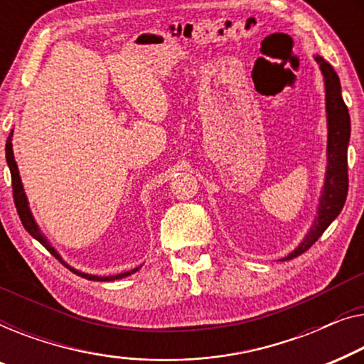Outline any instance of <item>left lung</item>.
Instances as JSON below:
<instances>
[{
	"label": "left lung",
	"instance_id": "1",
	"mask_svg": "<svg viewBox=\"0 0 364 364\" xmlns=\"http://www.w3.org/2000/svg\"><path fill=\"white\" fill-rule=\"evenodd\" d=\"M325 82V110L328 141H326V171L321 188L320 201L316 206V216L304 240L280 260H290L304 254L315 244V240L325 232V229L335 221L345 206L348 194V143H350V114L341 97V84L335 69L321 58L315 55Z\"/></svg>",
	"mask_w": 364,
	"mask_h": 364
}]
</instances>
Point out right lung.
<instances>
[{
	"label": "right lung",
	"mask_w": 364,
	"mask_h": 364,
	"mask_svg": "<svg viewBox=\"0 0 364 364\" xmlns=\"http://www.w3.org/2000/svg\"><path fill=\"white\" fill-rule=\"evenodd\" d=\"M13 130L9 133L8 140H6V161H8V166H9V171H11V180H13V196H14V204H16V209H18V214H19V219H21L23 226L26 231L33 235L36 240H39L41 244L44 245L46 249L49 250L50 254L54 255L55 259H59V262H63L65 267H68L70 272L77 274L79 277H84L87 280H95V282H112V280H117V279H124V277H129V275L135 274L136 270H140L141 265H138V267L132 269V270H127V272H122V274H115V275H94V274H85V272H80V270L70 267V265L65 262V260L60 257V254L55 250V247H53V244L49 242L48 237L43 234L41 231L38 223H36V219L33 216V213H31V208H29V201H28V196L26 193H24V188H23V181H21V176H19V170H18V165H16V160H14V153H13Z\"/></svg>",
	"instance_id": "right-lung-1"
}]
</instances>
